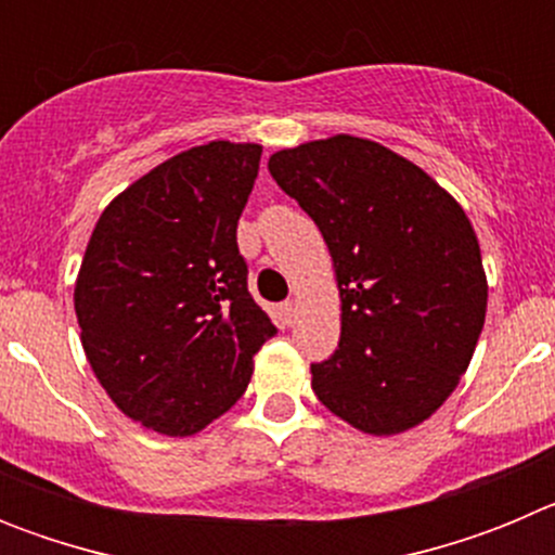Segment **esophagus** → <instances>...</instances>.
Segmentation results:
<instances>
[{
    "instance_id": "obj_1",
    "label": "esophagus",
    "mask_w": 555,
    "mask_h": 555,
    "mask_svg": "<svg viewBox=\"0 0 555 555\" xmlns=\"http://www.w3.org/2000/svg\"><path fill=\"white\" fill-rule=\"evenodd\" d=\"M281 317H283V322H286V325H294V322H297V300L283 302Z\"/></svg>"
}]
</instances>
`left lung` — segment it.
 <instances>
[{"label":"left lung","instance_id":"left-lung-1","mask_svg":"<svg viewBox=\"0 0 555 555\" xmlns=\"http://www.w3.org/2000/svg\"><path fill=\"white\" fill-rule=\"evenodd\" d=\"M269 175L336 269L341 338L311 364L320 403L372 436L414 428L453 395L487 320L467 214L420 166L356 135L274 152Z\"/></svg>","mask_w":555,"mask_h":555}]
</instances>
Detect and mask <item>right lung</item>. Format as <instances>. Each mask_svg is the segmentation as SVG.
I'll list each match as a JSON object with an SVG mask.
<instances>
[{"label":"right lung","instance_id":"1","mask_svg":"<svg viewBox=\"0 0 555 555\" xmlns=\"http://www.w3.org/2000/svg\"><path fill=\"white\" fill-rule=\"evenodd\" d=\"M261 146L210 141L102 210L75 286L82 350L130 420L191 436L244 395L278 333L247 288L235 228Z\"/></svg>","mask_w":555,"mask_h":555}]
</instances>
